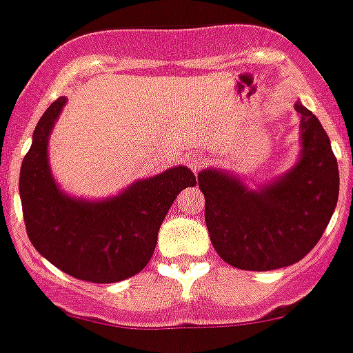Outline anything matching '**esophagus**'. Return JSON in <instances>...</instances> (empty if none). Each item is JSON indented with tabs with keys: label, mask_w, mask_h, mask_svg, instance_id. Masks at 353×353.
<instances>
[{
	"label": "esophagus",
	"mask_w": 353,
	"mask_h": 353,
	"mask_svg": "<svg viewBox=\"0 0 353 353\" xmlns=\"http://www.w3.org/2000/svg\"><path fill=\"white\" fill-rule=\"evenodd\" d=\"M208 163V156L206 154H192V156L187 159V164H189L190 168H192L194 171L199 170L201 166H204V164Z\"/></svg>",
	"instance_id": "esophagus-1"
}]
</instances>
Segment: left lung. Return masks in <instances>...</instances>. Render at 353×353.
Returning a JSON list of instances; mask_svg holds the SVG:
<instances>
[{"instance_id": "left-lung-1", "label": "left lung", "mask_w": 353, "mask_h": 353, "mask_svg": "<svg viewBox=\"0 0 353 353\" xmlns=\"http://www.w3.org/2000/svg\"><path fill=\"white\" fill-rule=\"evenodd\" d=\"M294 109L301 116V156L275 182L253 190L223 171L197 174L213 248L241 270H275L300 261L336 208L340 174L330 137L300 100Z\"/></svg>"}]
</instances>
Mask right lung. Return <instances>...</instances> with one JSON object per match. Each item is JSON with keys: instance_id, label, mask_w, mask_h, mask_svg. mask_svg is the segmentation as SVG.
<instances>
[{"instance_id": "add662e5", "label": "right lung", "mask_w": 353, "mask_h": 353, "mask_svg": "<svg viewBox=\"0 0 353 353\" xmlns=\"http://www.w3.org/2000/svg\"><path fill=\"white\" fill-rule=\"evenodd\" d=\"M57 99L39 119L20 168V201L32 246L65 274L97 284L139 274L152 258L171 204L196 174L185 166L132 183L103 201L74 199L59 189L48 166V139L65 105Z\"/></svg>"}]
</instances>
